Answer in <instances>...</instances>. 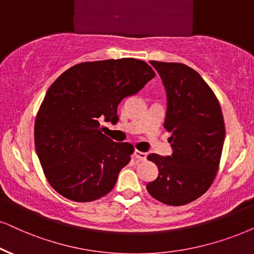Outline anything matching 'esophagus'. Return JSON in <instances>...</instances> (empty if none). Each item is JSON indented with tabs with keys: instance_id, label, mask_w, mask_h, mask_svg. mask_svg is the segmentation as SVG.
I'll return each instance as SVG.
<instances>
[{
	"instance_id": "34e87169",
	"label": "esophagus",
	"mask_w": 254,
	"mask_h": 254,
	"mask_svg": "<svg viewBox=\"0 0 254 254\" xmlns=\"http://www.w3.org/2000/svg\"><path fill=\"white\" fill-rule=\"evenodd\" d=\"M133 156L136 157L137 159H139V160H145L146 159V153L145 152H142V151L134 150Z\"/></svg>"
}]
</instances>
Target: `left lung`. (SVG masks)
<instances>
[{"instance_id": "left-lung-1", "label": "left lung", "mask_w": 254, "mask_h": 254, "mask_svg": "<svg viewBox=\"0 0 254 254\" xmlns=\"http://www.w3.org/2000/svg\"><path fill=\"white\" fill-rule=\"evenodd\" d=\"M166 92L164 127L172 153H150L158 177L146 190L160 203L185 205L204 194L212 184L225 140L219 102L201 76L182 63L151 61Z\"/></svg>"}]
</instances>
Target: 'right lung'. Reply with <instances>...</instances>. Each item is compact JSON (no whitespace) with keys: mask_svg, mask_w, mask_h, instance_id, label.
Returning a JSON list of instances; mask_svg holds the SVG:
<instances>
[{"mask_svg":"<svg viewBox=\"0 0 254 254\" xmlns=\"http://www.w3.org/2000/svg\"><path fill=\"white\" fill-rule=\"evenodd\" d=\"M155 76L144 61L107 60L73 65L51 84L35 122V147L60 194L92 201L114 189L133 146L102 133L99 122L117 118L121 102Z\"/></svg>","mask_w":254,"mask_h":254,"instance_id":"right-lung-1","label":"right lung"}]
</instances>
